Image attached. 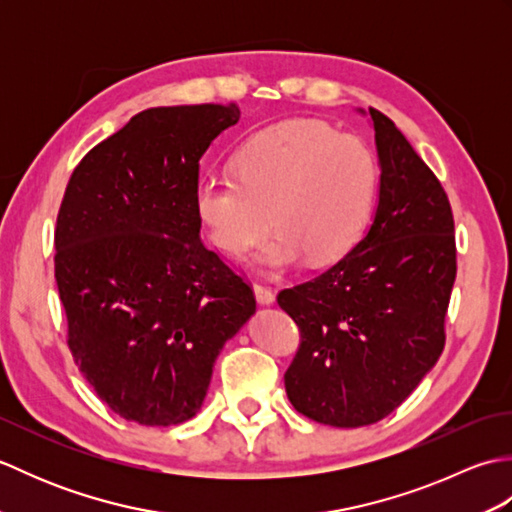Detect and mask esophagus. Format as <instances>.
Returning a JSON list of instances; mask_svg holds the SVG:
<instances>
[{
    "label": "esophagus",
    "instance_id": "obj_1",
    "mask_svg": "<svg viewBox=\"0 0 512 512\" xmlns=\"http://www.w3.org/2000/svg\"><path fill=\"white\" fill-rule=\"evenodd\" d=\"M253 290H255V297H257V301L262 303V306H270V303L275 301V292L270 290L268 286L259 284V281H255V284H253Z\"/></svg>",
    "mask_w": 512,
    "mask_h": 512
}]
</instances>
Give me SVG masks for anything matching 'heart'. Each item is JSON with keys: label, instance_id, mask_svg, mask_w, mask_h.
<instances>
[{"label": "heart", "instance_id": "b5f03b06", "mask_svg": "<svg viewBox=\"0 0 512 512\" xmlns=\"http://www.w3.org/2000/svg\"><path fill=\"white\" fill-rule=\"evenodd\" d=\"M235 176H204L193 209L206 239L242 257L277 235L257 262L281 270L308 257L328 264L365 231L376 198L378 167L363 138L336 134L319 121H286L248 138L235 154Z\"/></svg>", "mask_w": 512, "mask_h": 512}]
</instances>
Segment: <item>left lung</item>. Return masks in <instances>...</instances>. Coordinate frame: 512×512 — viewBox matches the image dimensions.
Masks as SVG:
<instances>
[{
	"label": "left lung",
	"mask_w": 512,
	"mask_h": 512,
	"mask_svg": "<svg viewBox=\"0 0 512 512\" xmlns=\"http://www.w3.org/2000/svg\"><path fill=\"white\" fill-rule=\"evenodd\" d=\"M372 116L380 189L350 253L277 303L299 325L286 394L303 416L365 427L400 407L444 350L455 273L447 193L383 112Z\"/></svg>",
	"instance_id": "left-lung-1"
}]
</instances>
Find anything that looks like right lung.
I'll use <instances>...</instances> for the list:
<instances>
[{
	"label": "right lung",
	"instance_id": "1",
	"mask_svg": "<svg viewBox=\"0 0 512 512\" xmlns=\"http://www.w3.org/2000/svg\"><path fill=\"white\" fill-rule=\"evenodd\" d=\"M237 105L151 107L72 171L54 279L79 372L125 420L169 427L200 411L224 343L255 312L246 281L200 239V158Z\"/></svg>",
	"mask_w": 512,
	"mask_h": 512
}]
</instances>
